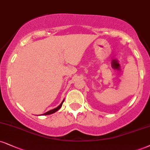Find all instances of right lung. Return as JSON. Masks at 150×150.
Listing matches in <instances>:
<instances>
[{"label":"right lung","mask_w":150,"mask_h":150,"mask_svg":"<svg viewBox=\"0 0 150 150\" xmlns=\"http://www.w3.org/2000/svg\"><path fill=\"white\" fill-rule=\"evenodd\" d=\"M64 100H63L62 103H61L60 105H59L58 106L57 108H54V109L52 110H50V111L44 113V114H42V115H51V114H53V113L56 112H57V110H59L60 109V108H61V106H62V104H63V103H64Z\"/></svg>","instance_id":"add662e5"}]
</instances>
